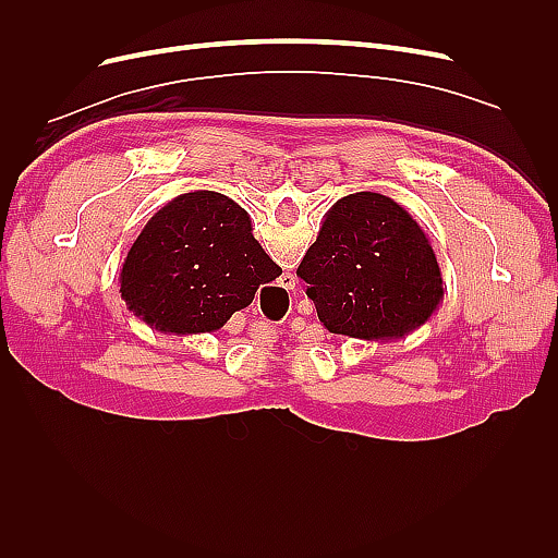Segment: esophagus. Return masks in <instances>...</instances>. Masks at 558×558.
Returning a JSON list of instances; mask_svg holds the SVG:
<instances>
[{"label":"esophagus","mask_w":558,"mask_h":558,"mask_svg":"<svg viewBox=\"0 0 558 558\" xmlns=\"http://www.w3.org/2000/svg\"><path fill=\"white\" fill-rule=\"evenodd\" d=\"M279 286H283L286 291L295 289V275H291V272H283V275L279 277Z\"/></svg>","instance_id":"34e87169"}]
</instances>
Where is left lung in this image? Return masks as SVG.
<instances>
[{
    "instance_id": "1",
    "label": "left lung",
    "mask_w": 558,
    "mask_h": 558,
    "mask_svg": "<svg viewBox=\"0 0 558 558\" xmlns=\"http://www.w3.org/2000/svg\"><path fill=\"white\" fill-rule=\"evenodd\" d=\"M318 320L365 342L402 340L440 307L442 272L426 232L396 199H337L298 267Z\"/></svg>"
}]
</instances>
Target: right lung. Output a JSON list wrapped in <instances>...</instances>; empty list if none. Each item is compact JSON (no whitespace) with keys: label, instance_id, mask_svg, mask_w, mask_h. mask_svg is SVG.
I'll return each mask as SVG.
<instances>
[{"label":"right lung","instance_id":"obj_1","mask_svg":"<svg viewBox=\"0 0 558 558\" xmlns=\"http://www.w3.org/2000/svg\"><path fill=\"white\" fill-rule=\"evenodd\" d=\"M281 267L253 238L238 202L193 191L154 214L128 251L121 298L128 310L160 332H214L248 307L260 283Z\"/></svg>","mask_w":558,"mask_h":558}]
</instances>
